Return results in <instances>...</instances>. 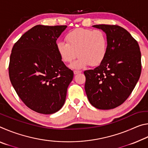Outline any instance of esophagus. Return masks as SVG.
<instances>
[{
  "instance_id": "34e87169",
  "label": "esophagus",
  "mask_w": 148,
  "mask_h": 148,
  "mask_svg": "<svg viewBox=\"0 0 148 148\" xmlns=\"http://www.w3.org/2000/svg\"><path fill=\"white\" fill-rule=\"evenodd\" d=\"M82 72V71H74V74H79V73H81Z\"/></svg>"
}]
</instances>
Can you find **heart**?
<instances>
[{
    "label": "heart",
    "instance_id": "1",
    "mask_svg": "<svg viewBox=\"0 0 148 148\" xmlns=\"http://www.w3.org/2000/svg\"><path fill=\"white\" fill-rule=\"evenodd\" d=\"M66 43L59 42L56 47L61 60L71 62L79 57L71 64L72 69H80L89 64L98 66L106 57L108 51V38L101 30L76 29L65 36Z\"/></svg>",
    "mask_w": 148,
    "mask_h": 148
}]
</instances>
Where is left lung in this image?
Segmentation results:
<instances>
[{"label": "left lung", "instance_id": "obj_1", "mask_svg": "<svg viewBox=\"0 0 148 148\" xmlns=\"http://www.w3.org/2000/svg\"><path fill=\"white\" fill-rule=\"evenodd\" d=\"M108 38L106 57L93 70L84 71L85 90L90 103L100 110L120 106L131 94L142 71L141 53L137 41L123 27L96 25Z\"/></svg>", "mask_w": 148, "mask_h": 148}]
</instances>
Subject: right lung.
<instances>
[{
  "label": "right lung",
  "mask_w": 148,
  "mask_h": 148,
  "mask_svg": "<svg viewBox=\"0 0 148 148\" xmlns=\"http://www.w3.org/2000/svg\"><path fill=\"white\" fill-rule=\"evenodd\" d=\"M66 25H38L14 45L10 57L9 77L26 106L43 114L56 113L65 102L73 71L57 52L56 41Z\"/></svg>",
  "instance_id": "add662e5"
}]
</instances>
